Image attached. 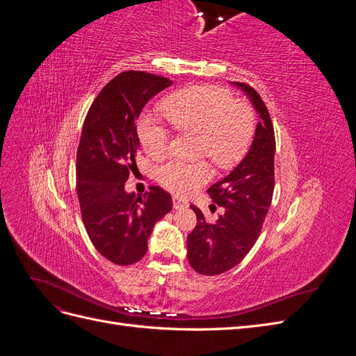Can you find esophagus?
Here are the masks:
<instances>
[{"mask_svg":"<svg viewBox=\"0 0 356 356\" xmlns=\"http://www.w3.org/2000/svg\"><path fill=\"white\" fill-rule=\"evenodd\" d=\"M174 208L175 209H182V208H188V202H186V200H182L181 197H178V196H174Z\"/></svg>","mask_w":356,"mask_h":356,"instance_id":"34e87169","label":"esophagus"}]
</instances>
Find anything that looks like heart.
<instances>
[{
    "mask_svg": "<svg viewBox=\"0 0 356 356\" xmlns=\"http://www.w3.org/2000/svg\"><path fill=\"white\" fill-rule=\"evenodd\" d=\"M163 113L177 131L199 135V154L217 165L227 166L239 160L251 141L254 117L246 105L236 102L230 92L215 86L177 92L163 102ZM139 139L152 157H161L169 148L166 127L144 118L138 127ZM157 181L169 191L187 196L211 178L207 163L169 160L156 170Z\"/></svg>",
    "mask_w": 356,
    "mask_h": 356,
    "instance_id": "obj_1",
    "label": "heart"
}]
</instances>
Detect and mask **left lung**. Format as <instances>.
Returning a JSON list of instances; mask_svg holds the SVG:
<instances>
[{
    "mask_svg": "<svg viewBox=\"0 0 356 356\" xmlns=\"http://www.w3.org/2000/svg\"><path fill=\"white\" fill-rule=\"evenodd\" d=\"M246 93L261 120L250 152L230 174L208 188L209 197L224 208L215 222L191 204L196 227L187 236V258L200 275L213 276L238 266L260 236L275 188V131L261 96L251 86L232 81Z\"/></svg>",
    "mask_w": 356,
    "mask_h": 356,
    "instance_id": "obj_1",
    "label": "left lung"
}]
</instances>
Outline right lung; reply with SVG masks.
Instances as JSON below:
<instances>
[{
  "label": "right lung",
  "instance_id": "1",
  "mask_svg": "<svg viewBox=\"0 0 356 356\" xmlns=\"http://www.w3.org/2000/svg\"><path fill=\"white\" fill-rule=\"evenodd\" d=\"M172 81L144 71H124L96 96L77 149V196L90 242L118 266L141 260L154 224L172 209L160 187L144 196L124 190L139 149L136 120L154 95Z\"/></svg>",
  "mask_w": 356,
  "mask_h": 356
}]
</instances>
